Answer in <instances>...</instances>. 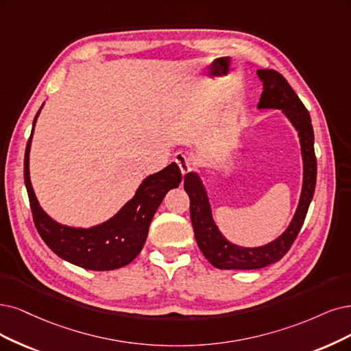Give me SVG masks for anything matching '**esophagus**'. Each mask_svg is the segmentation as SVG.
<instances>
[{"mask_svg": "<svg viewBox=\"0 0 351 351\" xmlns=\"http://www.w3.org/2000/svg\"><path fill=\"white\" fill-rule=\"evenodd\" d=\"M175 162L178 163L180 172H182V176H185L188 172H191V160L188 156H185L184 153H176L175 156Z\"/></svg>", "mask_w": 351, "mask_h": 351, "instance_id": "obj_1", "label": "esophagus"}]
</instances>
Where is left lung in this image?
Wrapping results in <instances>:
<instances>
[{"instance_id":"1","label":"left lung","mask_w":351,"mask_h":351,"mask_svg":"<svg viewBox=\"0 0 351 351\" xmlns=\"http://www.w3.org/2000/svg\"><path fill=\"white\" fill-rule=\"evenodd\" d=\"M257 76L263 82V93L257 107L282 110L298 130L304 160L301 199L289 227L280 237L262 247H241V245L230 243L215 226L210 201L199 176L195 172L186 173L184 188L191 201L189 208L193 234L206 261L217 269L252 270L279 262L291 249L296 236L300 234L315 191L317 158L314 150V130L308 110L279 72L274 69H258Z\"/></svg>"}]
</instances>
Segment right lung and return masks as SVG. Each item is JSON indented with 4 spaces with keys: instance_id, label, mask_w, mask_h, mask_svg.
Wrapping results in <instances>:
<instances>
[{
    "instance_id": "right-lung-1",
    "label": "right lung",
    "mask_w": 351,
    "mask_h": 351,
    "mask_svg": "<svg viewBox=\"0 0 351 351\" xmlns=\"http://www.w3.org/2000/svg\"><path fill=\"white\" fill-rule=\"evenodd\" d=\"M40 112V110H38ZM34 117V124L38 117ZM24 154V184L27 188L33 221L47 247L63 261L89 270H114L133 262L147 239L149 227L166 193L178 188L182 175L173 162L163 171L143 180L133 199L108 221L93 228H73L53 221L38 205L30 182L29 153L32 136Z\"/></svg>"
}]
</instances>
